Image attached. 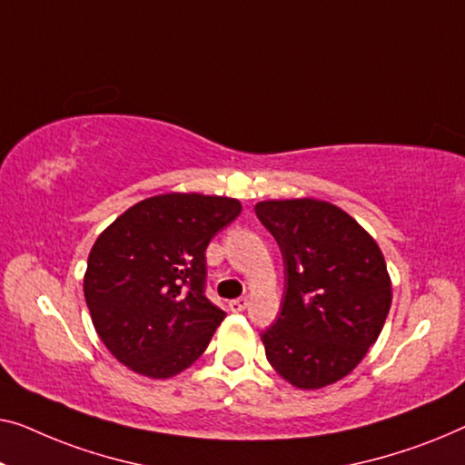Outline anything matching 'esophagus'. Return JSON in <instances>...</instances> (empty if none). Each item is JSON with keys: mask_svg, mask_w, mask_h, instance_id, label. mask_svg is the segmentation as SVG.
I'll return each instance as SVG.
<instances>
[{"mask_svg": "<svg viewBox=\"0 0 465 465\" xmlns=\"http://www.w3.org/2000/svg\"><path fill=\"white\" fill-rule=\"evenodd\" d=\"M246 307H248V299H246V297L230 301V310H232V312H244Z\"/></svg>", "mask_w": 465, "mask_h": 465, "instance_id": "esophagus-1", "label": "esophagus"}]
</instances>
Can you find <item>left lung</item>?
<instances>
[{
    "label": "left lung",
    "mask_w": 465,
    "mask_h": 465,
    "mask_svg": "<svg viewBox=\"0 0 465 465\" xmlns=\"http://www.w3.org/2000/svg\"><path fill=\"white\" fill-rule=\"evenodd\" d=\"M284 259L280 316L265 329V356L299 390L350 375L381 332L391 280L372 235L335 204L313 198L254 206Z\"/></svg>",
    "instance_id": "8db88e82"
}]
</instances>
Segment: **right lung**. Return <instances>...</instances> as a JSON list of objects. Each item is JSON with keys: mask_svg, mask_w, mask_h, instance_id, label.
I'll use <instances>...</instances> for the list:
<instances>
[{"mask_svg": "<svg viewBox=\"0 0 465 465\" xmlns=\"http://www.w3.org/2000/svg\"><path fill=\"white\" fill-rule=\"evenodd\" d=\"M240 211L225 195L162 193L96 238L84 297L101 341L130 371L168 379L204 354L225 318L204 295V251Z\"/></svg>", "mask_w": 465, "mask_h": 465, "instance_id": "1", "label": "right lung"}]
</instances>
